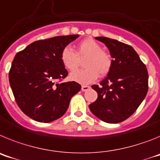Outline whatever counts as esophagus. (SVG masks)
I'll return each instance as SVG.
<instances>
[{
	"label": "esophagus",
	"instance_id": "1",
	"mask_svg": "<svg viewBox=\"0 0 160 160\" xmlns=\"http://www.w3.org/2000/svg\"><path fill=\"white\" fill-rule=\"evenodd\" d=\"M90 88V87H89V86H86V85L82 86V91H87V90H88Z\"/></svg>",
	"mask_w": 160,
	"mask_h": 160
}]
</instances>
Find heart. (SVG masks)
<instances>
[{"instance_id":"b5f03b06","label":"heart","mask_w":160,"mask_h":160,"mask_svg":"<svg viewBox=\"0 0 160 160\" xmlns=\"http://www.w3.org/2000/svg\"><path fill=\"white\" fill-rule=\"evenodd\" d=\"M86 68L70 73L71 80L82 84H89L99 76H105L112 66V58L107 52L92 38H87L77 46L76 52L66 46L61 52V61L66 69L73 71L78 67L81 60H84Z\"/></svg>"}]
</instances>
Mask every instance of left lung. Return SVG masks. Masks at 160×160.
<instances>
[{
	"instance_id": "1",
	"label": "left lung",
	"mask_w": 160,
	"mask_h": 160,
	"mask_svg": "<svg viewBox=\"0 0 160 160\" xmlns=\"http://www.w3.org/2000/svg\"><path fill=\"white\" fill-rule=\"evenodd\" d=\"M95 39L105 44L110 50L112 66L100 86H92L98 98L89 107L103 122L118 123L132 115L146 97L148 70L129 45L106 37Z\"/></svg>"
}]
</instances>
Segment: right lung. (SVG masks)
Returning a JSON list of instances; mask_svg holds the SVG:
<instances>
[{
    "label": "right lung",
    "mask_w": 160,
    "mask_h": 160,
    "mask_svg": "<svg viewBox=\"0 0 160 160\" xmlns=\"http://www.w3.org/2000/svg\"><path fill=\"white\" fill-rule=\"evenodd\" d=\"M79 35L58 36L32 42L18 52L8 78L18 107L27 116L41 122L61 118L71 98L81 90L75 82H58L68 75L61 52Z\"/></svg>",
    "instance_id": "right-lung-1"
}]
</instances>
